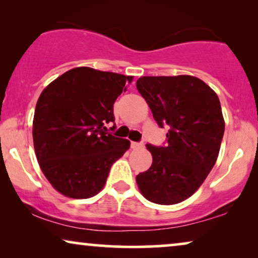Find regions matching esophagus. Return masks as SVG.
<instances>
[{
    "label": "esophagus",
    "mask_w": 258,
    "mask_h": 258,
    "mask_svg": "<svg viewBox=\"0 0 258 258\" xmlns=\"http://www.w3.org/2000/svg\"><path fill=\"white\" fill-rule=\"evenodd\" d=\"M143 146H144L143 142H132L133 149H139V148H142Z\"/></svg>",
    "instance_id": "34e87169"
}]
</instances>
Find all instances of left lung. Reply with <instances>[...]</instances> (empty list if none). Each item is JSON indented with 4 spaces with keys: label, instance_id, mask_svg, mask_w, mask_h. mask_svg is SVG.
<instances>
[{
    "label": "left lung",
    "instance_id": "left-lung-1",
    "mask_svg": "<svg viewBox=\"0 0 258 258\" xmlns=\"http://www.w3.org/2000/svg\"><path fill=\"white\" fill-rule=\"evenodd\" d=\"M136 88L158 126H169L165 146H146L153 164L136 182L150 202L179 203L200 188L216 163L224 134L220 100L202 80L189 75L143 76Z\"/></svg>",
    "mask_w": 258,
    "mask_h": 258
}]
</instances>
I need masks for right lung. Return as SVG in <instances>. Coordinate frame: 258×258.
Masks as SVG:
<instances>
[{
    "label": "right lung",
    "mask_w": 258,
    "mask_h": 258,
    "mask_svg": "<svg viewBox=\"0 0 258 258\" xmlns=\"http://www.w3.org/2000/svg\"><path fill=\"white\" fill-rule=\"evenodd\" d=\"M133 76L74 68L42 91L35 108V153L45 177L62 195L88 199L105 184L130 142L108 133L114 103ZM114 124L110 130H114Z\"/></svg>",
    "instance_id": "add662e5"
}]
</instances>
